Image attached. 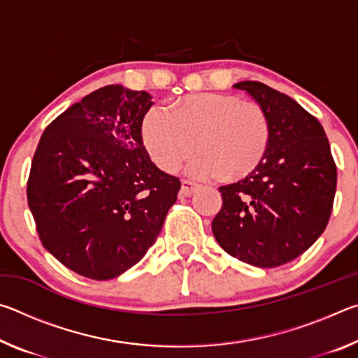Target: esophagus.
<instances>
[{
  "label": "esophagus",
  "mask_w": 358,
  "mask_h": 358,
  "mask_svg": "<svg viewBox=\"0 0 358 358\" xmlns=\"http://www.w3.org/2000/svg\"><path fill=\"white\" fill-rule=\"evenodd\" d=\"M199 189V185L194 183V181H187V180H183L181 181V191L180 194L181 196L185 197H189L192 192H196Z\"/></svg>",
  "instance_id": "obj_1"
}]
</instances>
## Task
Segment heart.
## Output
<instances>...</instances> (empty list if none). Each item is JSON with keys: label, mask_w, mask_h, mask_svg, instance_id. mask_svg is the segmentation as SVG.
<instances>
[{"label": "heart", "mask_w": 358, "mask_h": 358, "mask_svg": "<svg viewBox=\"0 0 358 358\" xmlns=\"http://www.w3.org/2000/svg\"><path fill=\"white\" fill-rule=\"evenodd\" d=\"M141 138L151 161L167 173L187 166L196 178H243L264 159L270 126L262 108L235 96L201 93L173 101L167 115L151 108L142 120Z\"/></svg>", "instance_id": "heart-1"}]
</instances>
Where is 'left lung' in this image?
Here are the masks:
<instances>
[{
	"instance_id": "left-lung-1",
	"label": "left lung",
	"mask_w": 358,
	"mask_h": 358,
	"mask_svg": "<svg viewBox=\"0 0 358 358\" xmlns=\"http://www.w3.org/2000/svg\"><path fill=\"white\" fill-rule=\"evenodd\" d=\"M270 126L264 159L237 183L221 186L222 208L211 222L230 256L260 268L305 252L329 224L336 166L322 124L299 102L260 82H238Z\"/></svg>"
}]
</instances>
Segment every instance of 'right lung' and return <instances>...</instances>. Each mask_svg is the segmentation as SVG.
<instances>
[{"label": "right lung", "instance_id": "1", "mask_svg": "<svg viewBox=\"0 0 358 358\" xmlns=\"http://www.w3.org/2000/svg\"><path fill=\"white\" fill-rule=\"evenodd\" d=\"M147 92L107 85L47 126L31 162L28 205L45 250L76 273L112 280L159 235L180 180L159 171L141 124Z\"/></svg>", "mask_w": 358, "mask_h": 358}]
</instances>
